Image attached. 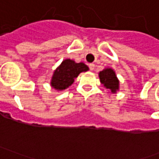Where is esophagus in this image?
Wrapping results in <instances>:
<instances>
[{
    "label": "esophagus",
    "mask_w": 159,
    "mask_h": 159,
    "mask_svg": "<svg viewBox=\"0 0 159 159\" xmlns=\"http://www.w3.org/2000/svg\"><path fill=\"white\" fill-rule=\"evenodd\" d=\"M89 69H90V70H93L94 69H95V64H89Z\"/></svg>",
    "instance_id": "34e87169"
}]
</instances>
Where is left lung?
I'll use <instances>...</instances> for the list:
<instances>
[{"label": "left lung", "mask_w": 159, "mask_h": 159, "mask_svg": "<svg viewBox=\"0 0 159 159\" xmlns=\"http://www.w3.org/2000/svg\"><path fill=\"white\" fill-rule=\"evenodd\" d=\"M100 81L103 86L108 89H111L112 93H116V91L119 89V80L117 79L115 71L111 69L107 68L105 70H102L99 73Z\"/></svg>", "instance_id": "8db88e82"}]
</instances>
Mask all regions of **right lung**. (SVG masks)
Listing matches in <instances>:
<instances>
[{
	"label": "right lung",
	"mask_w": 159,
	"mask_h": 159,
	"mask_svg": "<svg viewBox=\"0 0 159 159\" xmlns=\"http://www.w3.org/2000/svg\"><path fill=\"white\" fill-rule=\"evenodd\" d=\"M89 70V67L84 63H75L70 59L62 62L61 65L54 71L51 86L57 90H64L69 88L78 75Z\"/></svg>",
	"instance_id": "obj_1"
}]
</instances>
